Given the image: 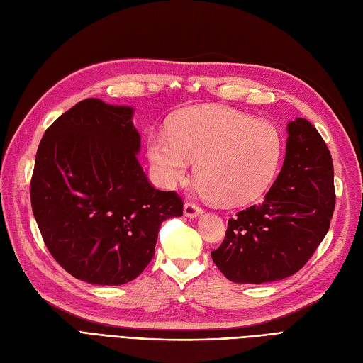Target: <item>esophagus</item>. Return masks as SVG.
I'll return each instance as SVG.
<instances>
[{"label":"esophagus","instance_id":"esophagus-1","mask_svg":"<svg viewBox=\"0 0 363 363\" xmlns=\"http://www.w3.org/2000/svg\"><path fill=\"white\" fill-rule=\"evenodd\" d=\"M183 211H184V215L189 216V218H195V216H199V215L203 213L201 206L195 204V203H192V201H186V203H184V207H183Z\"/></svg>","mask_w":363,"mask_h":363}]
</instances>
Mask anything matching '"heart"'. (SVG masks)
Wrapping results in <instances>:
<instances>
[{
  "label": "heart",
  "mask_w": 363,
  "mask_h": 363,
  "mask_svg": "<svg viewBox=\"0 0 363 363\" xmlns=\"http://www.w3.org/2000/svg\"><path fill=\"white\" fill-rule=\"evenodd\" d=\"M148 156L167 188L195 177L219 204H245L268 188L281 156V138L265 121L228 107L200 106L179 118L169 130L148 138Z\"/></svg>",
  "instance_id": "1"
}]
</instances>
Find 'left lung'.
<instances>
[{
  "label": "left lung",
  "mask_w": 363,
  "mask_h": 363,
  "mask_svg": "<svg viewBox=\"0 0 363 363\" xmlns=\"http://www.w3.org/2000/svg\"><path fill=\"white\" fill-rule=\"evenodd\" d=\"M286 156L265 195L228 219L212 260L235 283L260 284L300 271L323 242L335 211L333 162L307 119L288 124Z\"/></svg>",
  "instance_id": "obj_1"
}]
</instances>
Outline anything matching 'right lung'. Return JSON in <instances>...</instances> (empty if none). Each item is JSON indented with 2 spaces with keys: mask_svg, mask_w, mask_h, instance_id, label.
Here are the masks:
<instances>
[{
  "mask_svg": "<svg viewBox=\"0 0 363 363\" xmlns=\"http://www.w3.org/2000/svg\"><path fill=\"white\" fill-rule=\"evenodd\" d=\"M133 108L87 98L47 128L30 183L33 215L51 256L92 284L135 280L155 256L160 224L183 215L175 191L142 169Z\"/></svg>",
  "mask_w": 363,
  "mask_h": 363,
  "instance_id": "add662e5",
  "label": "right lung"
}]
</instances>
